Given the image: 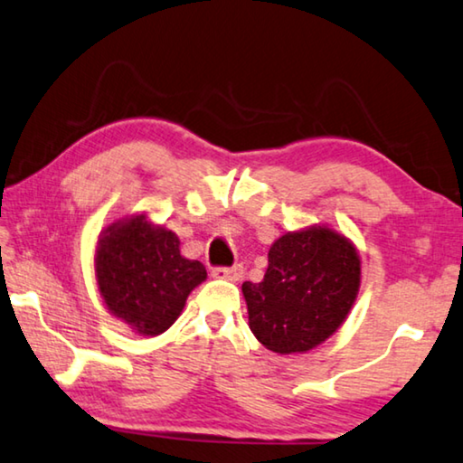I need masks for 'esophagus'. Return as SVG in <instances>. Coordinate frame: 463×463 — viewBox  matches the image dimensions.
<instances>
[{"mask_svg":"<svg viewBox=\"0 0 463 463\" xmlns=\"http://www.w3.org/2000/svg\"><path fill=\"white\" fill-rule=\"evenodd\" d=\"M212 276L222 278V280L237 282L239 278L243 276V266H241V263H234V266H220L212 269Z\"/></svg>","mask_w":463,"mask_h":463,"instance_id":"34e87169","label":"esophagus"}]
</instances>
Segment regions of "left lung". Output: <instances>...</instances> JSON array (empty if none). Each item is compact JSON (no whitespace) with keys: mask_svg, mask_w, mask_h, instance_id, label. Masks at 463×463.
I'll list each match as a JSON object with an SVG mask.
<instances>
[{"mask_svg":"<svg viewBox=\"0 0 463 463\" xmlns=\"http://www.w3.org/2000/svg\"><path fill=\"white\" fill-rule=\"evenodd\" d=\"M361 284L354 247L329 229L286 232L271 245L261 282H243L249 327L278 354L326 342L346 319Z\"/></svg>","mask_w":463,"mask_h":463,"instance_id":"left-lung-1","label":"left lung"}]
</instances>
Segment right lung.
Listing matches in <instances>:
<instances>
[{
	"label": "right lung",
	"instance_id": "right-lung-1",
	"mask_svg": "<svg viewBox=\"0 0 463 463\" xmlns=\"http://www.w3.org/2000/svg\"><path fill=\"white\" fill-rule=\"evenodd\" d=\"M97 280L109 311L139 334L158 335L205 280V268L183 258L177 234L136 216L111 224L100 237Z\"/></svg>",
	"mask_w": 463,
	"mask_h": 463
}]
</instances>
